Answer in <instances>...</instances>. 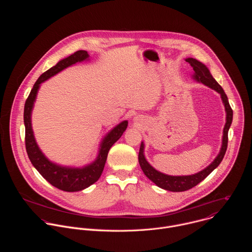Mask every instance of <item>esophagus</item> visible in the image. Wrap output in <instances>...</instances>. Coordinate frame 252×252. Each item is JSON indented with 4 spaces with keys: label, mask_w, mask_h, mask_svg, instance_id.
I'll use <instances>...</instances> for the list:
<instances>
[{
    "label": "esophagus",
    "mask_w": 252,
    "mask_h": 252,
    "mask_svg": "<svg viewBox=\"0 0 252 252\" xmlns=\"http://www.w3.org/2000/svg\"><path fill=\"white\" fill-rule=\"evenodd\" d=\"M133 121H134V123H135L136 126H140V124H139V123H140V121H141V120H140V117H135V118L133 119Z\"/></svg>",
    "instance_id": "obj_1"
}]
</instances>
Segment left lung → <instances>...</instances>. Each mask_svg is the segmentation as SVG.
Listing matches in <instances>:
<instances>
[{
	"mask_svg": "<svg viewBox=\"0 0 252 252\" xmlns=\"http://www.w3.org/2000/svg\"><path fill=\"white\" fill-rule=\"evenodd\" d=\"M186 61L192 66L193 68V75L192 79L197 82L201 83L204 86L214 90L215 92H218L220 94L221 100L223 102L225 113H226V120H225V125L223 128V135H222V143H221V148L220 151L218 155V157L214 158V160L206 166L204 169L200 170L197 173L191 174V175H168L165 173H162L158 170H157L154 166L150 164V162L147 160L145 157V143L141 141L139 153H138V162L139 165L143 171V173L146 174L148 178H150L151 181L156 184L158 188L173 191V192H179V191H186L193 187L197 186L200 182H202L203 179L211 173L215 168H217L221 160L223 159V157L225 155L226 149H227V141H228V129L231 126L232 123V117H233V112L231 110V107L228 102L227 95L225 94L223 89L220 87V85L215 81L210 74V71L208 67L202 63L201 62L193 59V58H188Z\"/></svg>",
	"mask_w": 252,
	"mask_h": 252,
	"instance_id": "obj_1",
	"label": "left lung"
}]
</instances>
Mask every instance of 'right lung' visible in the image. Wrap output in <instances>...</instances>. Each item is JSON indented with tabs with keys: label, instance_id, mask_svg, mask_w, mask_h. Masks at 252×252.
Masks as SVG:
<instances>
[{
	"label": "right lung",
	"instance_id": "right-lung-1",
	"mask_svg": "<svg viewBox=\"0 0 252 252\" xmlns=\"http://www.w3.org/2000/svg\"><path fill=\"white\" fill-rule=\"evenodd\" d=\"M89 58L90 55L87 51H78L67 58L61 60L56 65L45 71L37 80V82L34 83L26 100L24 110L26 150L32 164L52 186L61 190L68 192L81 191L97 181L102 173L110 149L118 139H120L127 127V121H124L113 127L101 139L95 159L82 167L63 166L53 162L43 154L39 148L32 127V113L42 83L46 82L50 78L54 77L55 75L59 74L60 71L70 65L76 64L77 63H82L84 61H89Z\"/></svg>",
	"mask_w": 252,
	"mask_h": 252
}]
</instances>
